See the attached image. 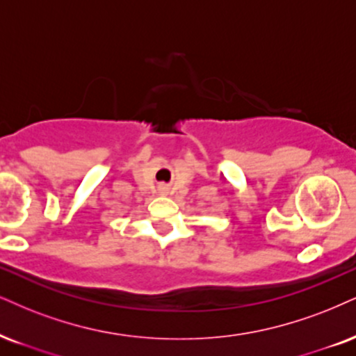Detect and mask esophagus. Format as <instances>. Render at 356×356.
Listing matches in <instances>:
<instances>
[{
    "mask_svg": "<svg viewBox=\"0 0 356 356\" xmlns=\"http://www.w3.org/2000/svg\"><path fill=\"white\" fill-rule=\"evenodd\" d=\"M160 191H161V193H166V191H168V188H166V186H161V188H160Z\"/></svg>",
    "mask_w": 356,
    "mask_h": 356,
    "instance_id": "1",
    "label": "esophagus"
}]
</instances>
